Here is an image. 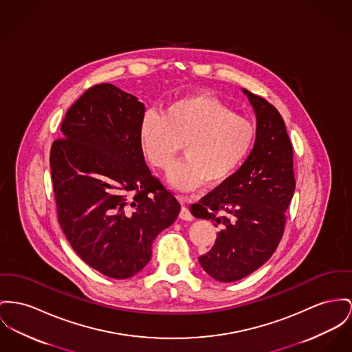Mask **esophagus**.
Listing matches in <instances>:
<instances>
[{"label":"esophagus","instance_id":"34e87169","mask_svg":"<svg viewBox=\"0 0 352 352\" xmlns=\"http://www.w3.org/2000/svg\"><path fill=\"white\" fill-rule=\"evenodd\" d=\"M180 201L184 204V203H186V197H180ZM179 217H180L182 220H186V221H190V220H193V216H192V213L189 212V210H188L186 206H183L182 211H180V213H179Z\"/></svg>","mask_w":352,"mask_h":352}]
</instances>
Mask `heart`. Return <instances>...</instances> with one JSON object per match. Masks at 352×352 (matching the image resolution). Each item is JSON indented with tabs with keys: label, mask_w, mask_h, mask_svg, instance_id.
<instances>
[{
	"label": "heart",
	"mask_w": 352,
	"mask_h": 352,
	"mask_svg": "<svg viewBox=\"0 0 352 352\" xmlns=\"http://www.w3.org/2000/svg\"><path fill=\"white\" fill-rule=\"evenodd\" d=\"M139 140L151 164L162 170L173 165L184 145L187 159L169 172L168 180L177 189L193 190L206 182L220 186L234 175L251 152L255 126L220 100L196 94L170 102L162 116L145 113Z\"/></svg>",
	"instance_id": "1"
}]
</instances>
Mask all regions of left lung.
<instances>
[{
	"mask_svg": "<svg viewBox=\"0 0 352 352\" xmlns=\"http://www.w3.org/2000/svg\"><path fill=\"white\" fill-rule=\"evenodd\" d=\"M255 111L256 139L247 160L217 189L190 206L197 219L219 227L211 250L199 258L214 280H240L276 251L295 192L292 144L278 109L241 89Z\"/></svg>",
	"mask_w": 352,
	"mask_h": 352,
	"instance_id": "left-lung-1",
	"label": "left lung"
}]
</instances>
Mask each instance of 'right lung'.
<instances>
[{
  "label": "right lung",
  "mask_w": 352,
  "mask_h": 352,
  "mask_svg": "<svg viewBox=\"0 0 352 352\" xmlns=\"http://www.w3.org/2000/svg\"><path fill=\"white\" fill-rule=\"evenodd\" d=\"M145 107L112 84L89 88L50 149L58 223L88 265L113 279L139 274L180 204L152 176L139 140Z\"/></svg>",
  "instance_id": "add662e5"
}]
</instances>
